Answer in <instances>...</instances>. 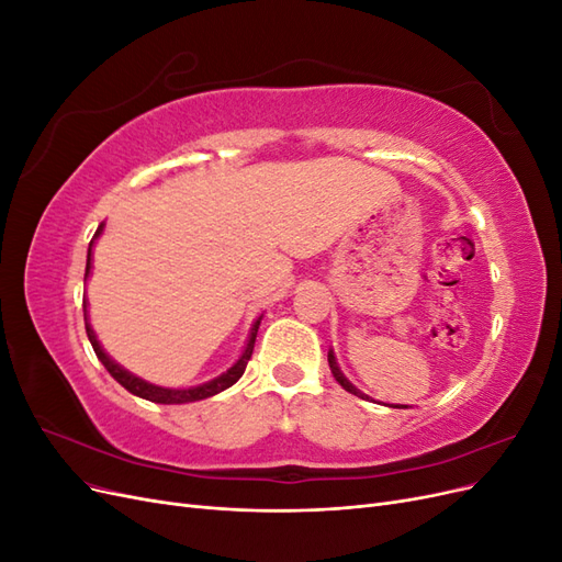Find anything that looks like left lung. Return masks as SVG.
Here are the masks:
<instances>
[{
  "label": "left lung",
  "instance_id": "left-lung-1",
  "mask_svg": "<svg viewBox=\"0 0 562 562\" xmlns=\"http://www.w3.org/2000/svg\"><path fill=\"white\" fill-rule=\"evenodd\" d=\"M328 366H330L333 378L337 380L339 386H342L345 391H349V394H353V396H359V398H363V401H370V396H366L361 389H356V386L345 378V372L339 370V366H337V359H335V351H333V349H328ZM389 407H407V405H389Z\"/></svg>",
  "mask_w": 562,
  "mask_h": 562
}]
</instances>
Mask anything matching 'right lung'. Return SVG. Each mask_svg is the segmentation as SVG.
<instances>
[{"label":"right lung","mask_w":562,"mask_h":562,"mask_svg":"<svg viewBox=\"0 0 562 562\" xmlns=\"http://www.w3.org/2000/svg\"><path fill=\"white\" fill-rule=\"evenodd\" d=\"M105 229V223H100L93 239L89 244V252H87V274H83V283L89 281L91 277V269H93V246L98 241V236L103 234ZM260 321H262V314L252 321L250 326V333H248V339H246V347L241 351L239 359H236L225 372H220L217 378L203 382V384H196V386H184V389H176V386H159V384H151L138 375H133V372H128L124 366H119L112 356L103 349V345L98 342V335L95 330L91 328V321H89V302L83 300V323H87V335H89V342L98 356V361L103 363L108 368L110 375L122 384L126 391H131L133 396H140L145 401H151V403H164V405H180V403H194V401H203V398H211L215 394H220V391L229 389L232 384L239 382V378L244 375V370L250 361L252 356V347H255V335H258V328H260Z\"/></svg>","instance_id":"obj_1"}]
</instances>
